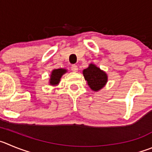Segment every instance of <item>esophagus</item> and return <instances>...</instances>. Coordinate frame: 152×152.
Returning <instances> with one entry per match:
<instances>
[{
	"mask_svg": "<svg viewBox=\"0 0 152 152\" xmlns=\"http://www.w3.org/2000/svg\"><path fill=\"white\" fill-rule=\"evenodd\" d=\"M71 70L73 72H77L78 71V66L76 64H73L71 66Z\"/></svg>",
	"mask_w": 152,
	"mask_h": 152,
	"instance_id": "1",
	"label": "esophagus"
}]
</instances>
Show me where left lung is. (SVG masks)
<instances>
[{
  "label": "left lung",
  "instance_id": "8db88e82",
  "mask_svg": "<svg viewBox=\"0 0 152 152\" xmlns=\"http://www.w3.org/2000/svg\"><path fill=\"white\" fill-rule=\"evenodd\" d=\"M83 73L88 85L94 91L103 88L108 80L106 73L93 64H90L88 67L83 69Z\"/></svg>",
  "mask_w": 152,
  "mask_h": 152
}]
</instances>
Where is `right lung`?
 <instances>
[{"instance_id": "1", "label": "right lung", "mask_w": 152, "mask_h": 152, "mask_svg": "<svg viewBox=\"0 0 152 152\" xmlns=\"http://www.w3.org/2000/svg\"><path fill=\"white\" fill-rule=\"evenodd\" d=\"M66 73V69L60 68V69H54L52 71L49 79V85L50 86H58L60 83L61 78L64 73Z\"/></svg>"}]
</instances>
